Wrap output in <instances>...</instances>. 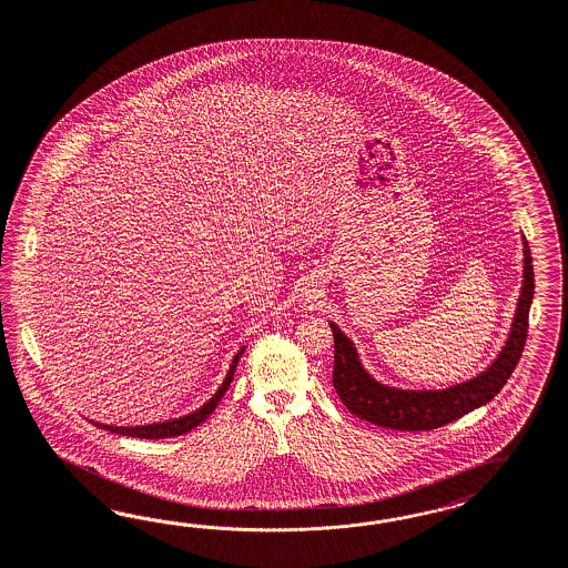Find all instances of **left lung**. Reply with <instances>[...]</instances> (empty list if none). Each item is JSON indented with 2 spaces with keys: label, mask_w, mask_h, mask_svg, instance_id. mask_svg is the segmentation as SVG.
<instances>
[{
  "label": "left lung",
  "mask_w": 568,
  "mask_h": 568,
  "mask_svg": "<svg viewBox=\"0 0 568 568\" xmlns=\"http://www.w3.org/2000/svg\"><path fill=\"white\" fill-rule=\"evenodd\" d=\"M525 240V237H523ZM523 287L516 304L515 321L498 358L477 377L456 383L446 389H399L373 377L358 358V349L342 328L328 321L335 337L333 387L345 408L362 420L396 430H430L473 413L489 399L513 375L525 349L529 308L534 302V260L527 240L523 241Z\"/></svg>",
  "instance_id": "8db88e82"
}]
</instances>
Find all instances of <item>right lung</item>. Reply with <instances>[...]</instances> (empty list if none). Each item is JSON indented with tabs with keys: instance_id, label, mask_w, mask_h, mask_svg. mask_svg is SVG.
<instances>
[{
	"instance_id": "right-lung-1",
	"label": "right lung",
	"mask_w": 568,
	"mask_h": 568,
	"mask_svg": "<svg viewBox=\"0 0 568 568\" xmlns=\"http://www.w3.org/2000/svg\"><path fill=\"white\" fill-rule=\"evenodd\" d=\"M245 345H241L240 352L233 356L231 366L224 375L221 387L216 389V394L207 399L204 406H200L197 410H193L190 414H183L179 418H171V420H164V423H152V425H139V427H116V425H103L98 420H91L95 427L100 429L110 430V433H119V435H129V437H139V439H164V437H176V435H183V433H190L191 429H195L200 423H204L210 414L214 413V408L219 406L221 397L224 396V392L229 389L233 375H235V368H237V362H240L241 354H243Z\"/></svg>"
}]
</instances>
